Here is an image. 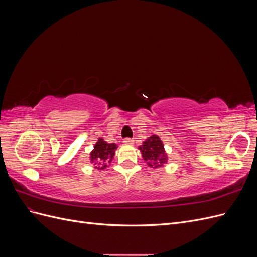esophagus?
<instances>
[{
    "instance_id": "obj_1",
    "label": "esophagus",
    "mask_w": 257,
    "mask_h": 257,
    "mask_svg": "<svg viewBox=\"0 0 257 257\" xmlns=\"http://www.w3.org/2000/svg\"><path fill=\"white\" fill-rule=\"evenodd\" d=\"M123 143L124 144H133L134 143V139L133 138H130V137H126V138H124Z\"/></svg>"
}]
</instances>
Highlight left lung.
<instances>
[{"label": "left lung", "mask_w": 257, "mask_h": 257, "mask_svg": "<svg viewBox=\"0 0 257 257\" xmlns=\"http://www.w3.org/2000/svg\"><path fill=\"white\" fill-rule=\"evenodd\" d=\"M143 158L150 167H161L167 162V155L164 150V145L158 135H152L147 138L142 146H139Z\"/></svg>", "instance_id": "obj_1"}]
</instances>
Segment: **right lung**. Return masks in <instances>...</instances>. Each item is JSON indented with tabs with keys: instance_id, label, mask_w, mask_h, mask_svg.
<instances>
[{
	"instance_id": "1",
	"label": "right lung",
	"mask_w": 257,
	"mask_h": 257,
	"mask_svg": "<svg viewBox=\"0 0 257 257\" xmlns=\"http://www.w3.org/2000/svg\"><path fill=\"white\" fill-rule=\"evenodd\" d=\"M116 145L114 143L108 144L103 138H98L97 143L90 153V159L97 169H104L107 167L108 163L113 159Z\"/></svg>"
}]
</instances>
